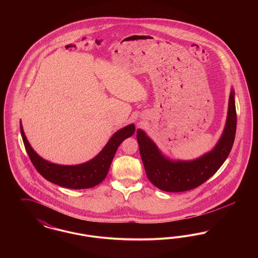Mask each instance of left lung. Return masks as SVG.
Wrapping results in <instances>:
<instances>
[{
  "mask_svg": "<svg viewBox=\"0 0 258 258\" xmlns=\"http://www.w3.org/2000/svg\"><path fill=\"white\" fill-rule=\"evenodd\" d=\"M237 125L235 92L231 88L226 122L221 136L211 151L196 160H172L147 134L138 128L137 142L148 179L163 191L181 192L196 188L211 178L227 159L233 146Z\"/></svg>",
  "mask_w": 258,
  "mask_h": 258,
  "instance_id": "obj_1",
  "label": "left lung"
}]
</instances>
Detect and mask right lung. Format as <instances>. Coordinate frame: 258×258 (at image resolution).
I'll return each mask as SVG.
<instances>
[{
  "label": "right lung",
  "instance_id": "right-lung-1",
  "mask_svg": "<svg viewBox=\"0 0 258 258\" xmlns=\"http://www.w3.org/2000/svg\"><path fill=\"white\" fill-rule=\"evenodd\" d=\"M20 131L29 158L42 177L60 186L82 189L93 187L104 180L117 149L124 139L135 134V126L134 123H131L117 131L95 158L76 165L56 164L42 159L30 145L21 122Z\"/></svg>",
  "mask_w": 258,
  "mask_h": 258
}]
</instances>
